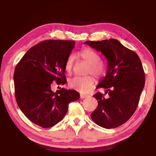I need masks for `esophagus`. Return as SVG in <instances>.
<instances>
[{
  "label": "esophagus",
  "instance_id": "34e87169",
  "mask_svg": "<svg viewBox=\"0 0 156 156\" xmlns=\"http://www.w3.org/2000/svg\"><path fill=\"white\" fill-rule=\"evenodd\" d=\"M88 97V95L87 94H80V98L81 99H84L85 98H87Z\"/></svg>",
  "mask_w": 156,
  "mask_h": 156
}]
</instances>
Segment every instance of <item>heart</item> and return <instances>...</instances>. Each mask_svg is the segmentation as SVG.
<instances>
[{
	"mask_svg": "<svg viewBox=\"0 0 156 156\" xmlns=\"http://www.w3.org/2000/svg\"><path fill=\"white\" fill-rule=\"evenodd\" d=\"M79 56L82 60L89 65L87 74H92L98 77L105 73V67L101 62V57L97 52L90 48H86L79 54ZM75 56L73 54L69 55L65 63V70L68 74H70L74 66ZM94 80L92 76H88L85 77L75 76L69 79L68 84L69 87L74 89L81 93H87L90 90L94 85Z\"/></svg>",
	"mask_w": 156,
	"mask_h": 156,
	"instance_id": "obj_1",
	"label": "heart"
}]
</instances>
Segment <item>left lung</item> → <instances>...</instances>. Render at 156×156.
<instances>
[{
	"instance_id": "obj_1",
	"label": "left lung",
	"mask_w": 156,
	"mask_h": 156,
	"mask_svg": "<svg viewBox=\"0 0 156 156\" xmlns=\"http://www.w3.org/2000/svg\"><path fill=\"white\" fill-rule=\"evenodd\" d=\"M101 51L107 60L105 77L97 87L107 89L93 97L98 107L91 114L96 124L105 129L117 127L127 122L138 106L145 85V73L136 53L125 48L117 39L84 42Z\"/></svg>"
}]
</instances>
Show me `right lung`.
Listing matches in <instances>:
<instances>
[{"label":"right lung","mask_w":156,"mask_h":156,"mask_svg":"<svg viewBox=\"0 0 156 156\" xmlns=\"http://www.w3.org/2000/svg\"><path fill=\"white\" fill-rule=\"evenodd\" d=\"M75 41L46 40L33 46L16 66L14 73L16 102L26 117L44 128L54 126L64 117L68 105L80 94L62 88L55 92L53 81L66 84L65 63Z\"/></svg>","instance_id":"right-lung-1"}]
</instances>
